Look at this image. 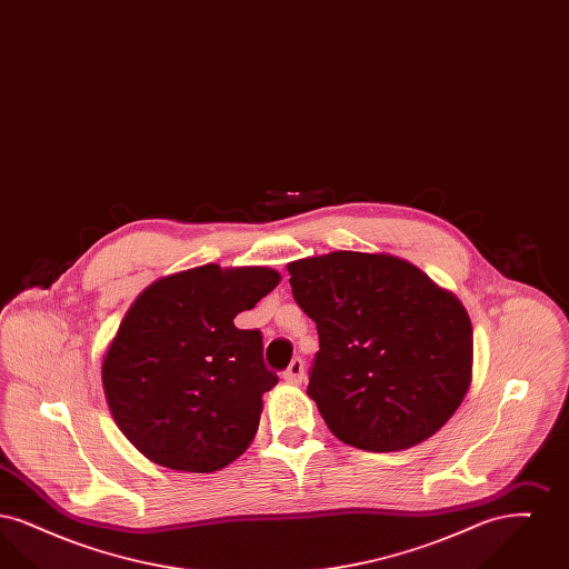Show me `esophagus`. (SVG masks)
Segmentation results:
<instances>
[{
	"mask_svg": "<svg viewBox=\"0 0 569 569\" xmlns=\"http://www.w3.org/2000/svg\"><path fill=\"white\" fill-rule=\"evenodd\" d=\"M302 378H305V362H302V358H295L290 362V367L283 371V379L288 383H300Z\"/></svg>",
	"mask_w": 569,
	"mask_h": 569,
	"instance_id": "esophagus-1",
	"label": "esophagus"
}]
</instances>
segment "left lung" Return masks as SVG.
<instances>
[{
    "label": "left lung",
    "mask_w": 569,
    "mask_h": 569,
    "mask_svg": "<svg viewBox=\"0 0 569 569\" xmlns=\"http://www.w3.org/2000/svg\"><path fill=\"white\" fill-rule=\"evenodd\" d=\"M288 271L318 326L307 395L332 435L395 452L437 433L471 381L473 330L459 298L388 253L335 251Z\"/></svg>",
    "instance_id": "1"
}]
</instances>
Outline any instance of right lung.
<instances>
[{
    "instance_id": "add662e5",
    "label": "right lung",
    "mask_w": 569,
    "mask_h": 569,
    "mask_svg": "<svg viewBox=\"0 0 569 569\" xmlns=\"http://www.w3.org/2000/svg\"><path fill=\"white\" fill-rule=\"evenodd\" d=\"M262 267L207 264L149 286L126 313L102 365L110 413L147 459L209 473L241 457L277 383L262 332L234 318L279 283Z\"/></svg>"
}]
</instances>
